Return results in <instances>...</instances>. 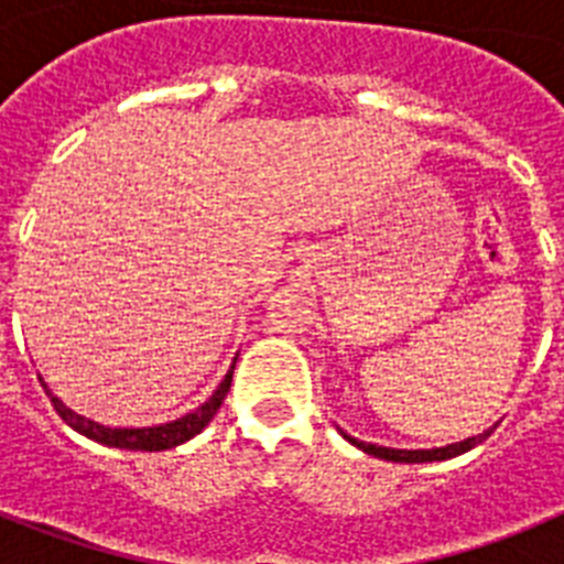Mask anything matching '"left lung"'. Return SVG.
Instances as JSON below:
<instances>
[{"label":"left lung","mask_w":564,"mask_h":564,"mask_svg":"<svg viewBox=\"0 0 564 564\" xmlns=\"http://www.w3.org/2000/svg\"><path fill=\"white\" fill-rule=\"evenodd\" d=\"M341 432V430H338ZM495 432V426L491 430H486L482 435H475V437H466V441L460 443H449V446H441V449H390V446H376V443H364V441H356V437H350L347 432H341L344 441H350L352 446H358L361 452H367V455L372 457H381V460H392V463H432V460H449V457H457L463 455V452L475 449L477 443L486 441L488 435Z\"/></svg>","instance_id":"1"}]
</instances>
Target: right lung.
<instances>
[{"label":"right lung","instance_id":"1","mask_svg":"<svg viewBox=\"0 0 564 564\" xmlns=\"http://www.w3.org/2000/svg\"><path fill=\"white\" fill-rule=\"evenodd\" d=\"M231 378H234V364H231V370L226 372V378H223L220 387L214 390V395L208 398L206 403H200L197 410L188 412V415H183V417H177V421H172V423H161V426H143V430H112V426H104V423L89 421V417L78 415V412H73L69 406H64L62 398L53 395L42 378H39V381H42L44 392H47L50 403H53V410L58 412V417H62L67 426H73L78 435L89 437V441H96V443H104V446H115V449L163 452V449H174V446H181V443L192 441L194 435H200V432L206 430L208 421L217 415V410H220L223 401H226L228 390H231Z\"/></svg>","mask_w":564,"mask_h":564}]
</instances>
